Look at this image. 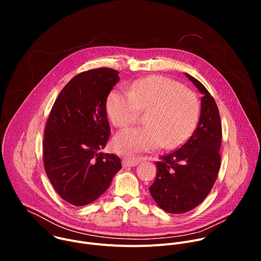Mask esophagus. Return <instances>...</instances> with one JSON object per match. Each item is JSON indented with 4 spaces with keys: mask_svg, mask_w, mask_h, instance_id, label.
Returning <instances> with one entry per match:
<instances>
[{
    "mask_svg": "<svg viewBox=\"0 0 261 261\" xmlns=\"http://www.w3.org/2000/svg\"><path fill=\"white\" fill-rule=\"evenodd\" d=\"M141 159L139 157H126L123 159V165L126 167H132L137 165Z\"/></svg>",
    "mask_w": 261,
    "mask_h": 261,
    "instance_id": "1",
    "label": "esophagus"
}]
</instances>
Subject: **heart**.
<instances>
[{
  "instance_id": "1",
  "label": "heart",
  "mask_w": 261,
  "mask_h": 261,
  "mask_svg": "<svg viewBox=\"0 0 261 261\" xmlns=\"http://www.w3.org/2000/svg\"><path fill=\"white\" fill-rule=\"evenodd\" d=\"M145 111L143 127L128 128L114 139L121 154H133L164 146L181 145L194 132L200 114L197 95L165 76H148L133 82L128 93L114 90L106 99V114L118 128H125Z\"/></svg>"
}]
</instances>
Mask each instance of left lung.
Segmentation results:
<instances>
[{
    "mask_svg": "<svg viewBox=\"0 0 261 261\" xmlns=\"http://www.w3.org/2000/svg\"><path fill=\"white\" fill-rule=\"evenodd\" d=\"M202 94L200 117L192 136L174 152L156 162L157 174L150 193L167 213L184 214L210 194L221 166L222 125L218 106L196 79L186 73Z\"/></svg>",
    "mask_w": 261,
    "mask_h": 261,
    "instance_id": "1",
    "label": "left lung"
}]
</instances>
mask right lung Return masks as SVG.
<instances>
[{
  "mask_svg": "<svg viewBox=\"0 0 261 261\" xmlns=\"http://www.w3.org/2000/svg\"><path fill=\"white\" fill-rule=\"evenodd\" d=\"M119 81V72L106 67L77 74L61 91L47 118L45 172L57 193L75 206L95 201L122 168L117 155L99 152L110 135L106 99Z\"/></svg>",
  "mask_w": 261,
  "mask_h": 261,
  "instance_id": "right-lung-1",
  "label": "right lung"
}]
</instances>
